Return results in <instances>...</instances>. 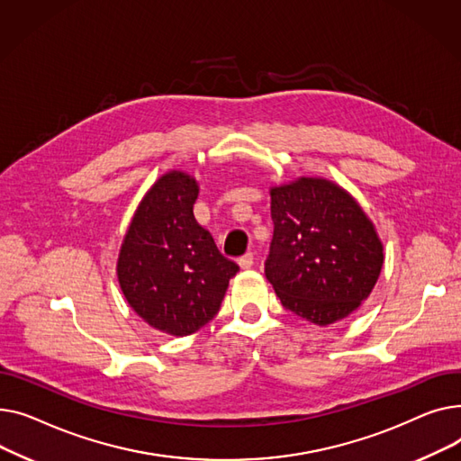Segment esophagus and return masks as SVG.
<instances>
[{"label":"esophagus","instance_id":"obj_1","mask_svg":"<svg viewBox=\"0 0 461 461\" xmlns=\"http://www.w3.org/2000/svg\"><path fill=\"white\" fill-rule=\"evenodd\" d=\"M253 262H255V258H253V253H246V255H243V257H240V258H238V264H240V267H243V269L251 267V266H253Z\"/></svg>","mask_w":461,"mask_h":461}]
</instances>
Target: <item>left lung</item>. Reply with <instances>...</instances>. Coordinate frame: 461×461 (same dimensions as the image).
Returning a JSON list of instances; mask_svg holds the SVG:
<instances>
[{
	"mask_svg": "<svg viewBox=\"0 0 461 461\" xmlns=\"http://www.w3.org/2000/svg\"><path fill=\"white\" fill-rule=\"evenodd\" d=\"M272 221L264 274L286 311L330 326L366 300L382 272L384 248L344 189L320 178L274 187Z\"/></svg>",
	"mask_w": 461,
	"mask_h": 461,
	"instance_id": "1",
	"label": "left lung"
}]
</instances>
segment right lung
<instances>
[{"mask_svg":"<svg viewBox=\"0 0 461 461\" xmlns=\"http://www.w3.org/2000/svg\"><path fill=\"white\" fill-rule=\"evenodd\" d=\"M197 182L185 173L161 176L135 212L117 276L130 307L149 326L185 337L218 314L238 264L223 257L194 204Z\"/></svg>","mask_w":461,"mask_h":461,"instance_id":"add662e5","label":"right lung"}]
</instances>
